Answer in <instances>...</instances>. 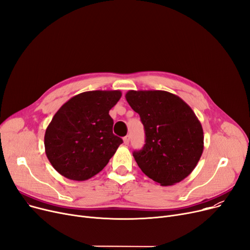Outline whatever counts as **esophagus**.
Listing matches in <instances>:
<instances>
[{
	"instance_id": "1",
	"label": "esophagus",
	"mask_w": 250,
	"mask_h": 250,
	"mask_svg": "<svg viewBox=\"0 0 250 250\" xmlns=\"http://www.w3.org/2000/svg\"><path fill=\"white\" fill-rule=\"evenodd\" d=\"M128 143H129V137L126 136V137L124 138V144H125V145H128Z\"/></svg>"
}]
</instances>
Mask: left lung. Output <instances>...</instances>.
<instances>
[{"label": "left lung", "mask_w": 250, "mask_h": 250, "mask_svg": "<svg viewBox=\"0 0 250 250\" xmlns=\"http://www.w3.org/2000/svg\"><path fill=\"white\" fill-rule=\"evenodd\" d=\"M125 99L145 128L146 144L133 153L142 171L163 187L188 177L204 151V130L189 105L162 90H129Z\"/></svg>", "instance_id": "left-lung-1"}]
</instances>
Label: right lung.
I'll use <instances>...</instances> for the list:
<instances>
[{"label":"right lung","instance_id":"1","mask_svg":"<svg viewBox=\"0 0 250 250\" xmlns=\"http://www.w3.org/2000/svg\"><path fill=\"white\" fill-rule=\"evenodd\" d=\"M120 90L87 91L72 97L52 117L44 135L47 159L65 178L84 181L107 165L123 140L113 135L109 110Z\"/></svg>","mask_w":250,"mask_h":250}]
</instances>
